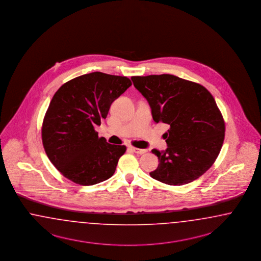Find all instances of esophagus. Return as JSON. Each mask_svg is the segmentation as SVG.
I'll list each match as a JSON object with an SVG mask.
<instances>
[{
    "label": "esophagus",
    "mask_w": 261,
    "mask_h": 261,
    "mask_svg": "<svg viewBox=\"0 0 261 261\" xmlns=\"http://www.w3.org/2000/svg\"><path fill=\"white\" fill-rule=\"evenodd\" d=\"M131 149L134 151L135 153H137V154H144V153L147 152L146 149H140V148H136V147H131Z\"/></svg>",
    "instance_id": "34e87169"
}]
</instances>
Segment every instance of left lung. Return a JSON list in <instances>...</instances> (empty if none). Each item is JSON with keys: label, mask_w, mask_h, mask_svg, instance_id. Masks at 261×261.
<instances>
[{"label": "left lung", "mask_w": 261, "mask_h": 261, "mask_svg": "<svg viewBox=\"0 0 261 261\" xmlns=\"http://www.w3.org/2000/svg\"><path fill=\"white\" fill-rule=\"evenodd\" d=\"M151 108L153 120L170 128L167 148L152 149L159 159L150 176L170 186L196 180L214 165L225 137V122L212 94L202 85L172 74L132 76Z\"/></svg>", "instance_id": "left-lung-1"}]
</instances>
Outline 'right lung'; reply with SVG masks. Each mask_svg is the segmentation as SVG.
I'll list each match as a JSON object with an SVG mask.
<instances>
[{"instance_id":"right-lung-1","label":"right lung","mask_w":261,"mask_h":261,"mask_svg":"<svg viewBox=\"0 0 261 261\" xmlns=\"http://www.w3.org/2000/svg\"><path fill=\"white\" fill-rule=\"evenodd\" d=\"M131 85L125 76L95 71L71 79L57 90L44 118L42 142L47 158L67 179L92 186L115 173L126 147L98 138L95 127Z\"/></svg>"}]
</instances>
